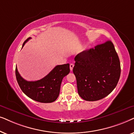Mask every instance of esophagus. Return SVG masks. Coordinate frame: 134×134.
Segmentation results:
<instances>
[{"mask_svg": "<svg viewBox=\"0 0 134 134\" xmlns=\"http://www.w3.org/2000/svg\"><path fill=\"white\" fill-rule=\"evenodd\" d=\"M74 64H70V69L71 71L73 70V68H74Z\"/></svg>", "mask_w": 134, "mask_h": 134, "instance_id": "obj_1", "label": "esophagus"}]
</instances>
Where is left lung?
<instances>
[{"label":"left lung","mask_w":134,"mask_h":134,"mask_svg":"<svg viewBox=\"0 0 134 134\" xmlns=\"http://www.w3.org/2000/svg\"><path fill=\"white\" fill-rule=\"evenodd\" d=\"M73 72L78 92L87 101H96L111 93L121 74L119 57L111 41L97 44L75 58Z\"/></svg>","instance_id":"8db88e82"}]
</instances>
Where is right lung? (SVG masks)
Instances as JSON below:
<instances>
[{
  "label": "right lung",
  "instance_id": "add662e5",
  "mask_svg": "<svg viewBox=\"0 0 134 134\" xmlns=\"http://www.w3.org/2000/svg\"><path fill=\"white\" fill-rule=\"evenodd\" d=\"M31 38L29 37L25 40L23 46ZM69 72V64L58 65L42 79L28 81L21 77L16 67L15 70L18 83L22 91L27 97L42 103H51L58 99L62 79Z\"/></svg>",
  "mask_w": 134,
  "mask_h": 134
}]
</instances>
